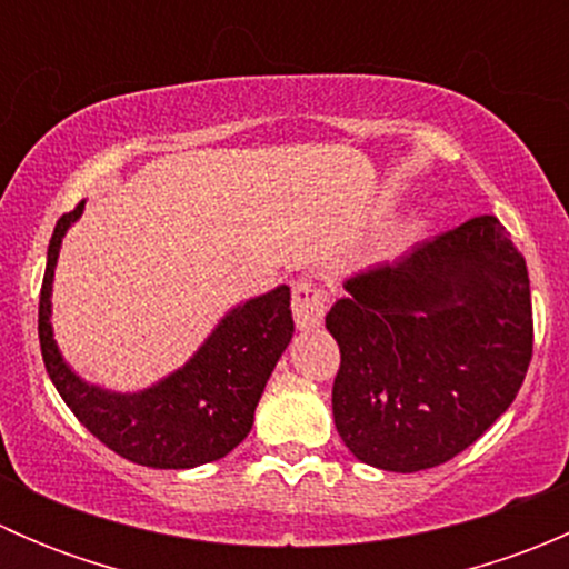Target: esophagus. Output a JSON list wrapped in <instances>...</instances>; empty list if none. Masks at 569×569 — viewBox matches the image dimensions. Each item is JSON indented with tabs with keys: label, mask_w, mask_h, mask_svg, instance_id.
<instances>
[{
	"label": "esophagus",
	"mask_w": 569,
	"mask_h": 569,
	"mask_svg": "<svg viewBox=\"0 0 569 569\" xmlns=\"http://www.w3.org/2000/svg\"><path fill=\"white\" fill-rule=\"evenodd\" d=\"M327 311V291L319 289V286L308 283V280H300L295 286V295H291V313H295V321L300 330H313V327L321 325Z\"/></svg>",
	"instance_id": "obj_1"
}]
</instances>
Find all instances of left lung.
Returning a JSON list of instances; mask_svg holds the SVG:
<instances>
[{"label":"left lung","mask_w":569,"mask_h":569,"mask_svg":"<svg viewBox=\"0 0 569 569\" xmlns=\"http://www.w3.org/2000/svg\"><path fill=\"white\" fill-rule=\"evenodd\" d=\"M325 325L341 349L332 418L360 462L416 473L449 462L507 412L533 347L526 258L473 217L343 283Z\"/></svg>","instance_id":"obj_1"}]
</instances>
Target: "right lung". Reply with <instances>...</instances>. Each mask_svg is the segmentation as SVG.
I'll use <instances>...</instances> for the list:
<instances>
[{"label":"right lung","mask_w":569,"mask_h":569,"mask_svg":"<svg viewBox=\"0 0 569 569\" xmlns=\"http://www.w3.org/2000/svg\"><path fill=\"white\" fill-rule=\"evenodd\" d=\"M84 200L57 220L46 252L38 336L46 371L73 416L107 449L146 468H198L237 449L252 429L256 405L295 332L289 286L239 302L217 321L198 352L142 391H109L82 380L51 330V283L68 228Z\"/></svg>","instance_id":"1"}]
</instances>
